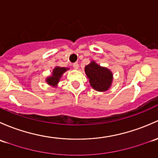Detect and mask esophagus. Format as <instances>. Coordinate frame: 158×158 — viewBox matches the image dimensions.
Returning a JSON list of instances; mask_svg holds the SVG:
<instances>
[{"instance_id": "34e87169", "label": "esophagus", "mask_w": 158, "mask_h": 158, "mask_svg": "<svg viewBox=\"0 0 158 158\" xmlns=\"http://www.w3.org/2000/svg\"><path fill=\"white\" fill-rule=\"evenodd\" d=\"M73 68H74V69H78V68H79L78 63H77V62L74 63V64H73Z\"/></svg>"}]
</instances>
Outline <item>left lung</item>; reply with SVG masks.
I'll use <instances>...</instances> for the list:
<instances>
[{"label":"left lung","instance_id":"obj_1","mask_svg":"<svg viewBox=\"0 0 158 158\" xmlns=\"http://www.w3.org/2000/svg\"><path fill=\"white\" fill-rule=\"evenodd\" d=\"M84 71L89 79L93 89L100 92H105L111 87L113 80L112 71L107 68L100 66L96 61L90 63L84 68Z\"/></svg>","mask_w":158,"mask_h":158}]
</instances>
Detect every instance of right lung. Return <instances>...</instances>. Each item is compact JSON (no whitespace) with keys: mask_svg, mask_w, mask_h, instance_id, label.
Returning <instances> with one entry per match:
<instances>
[{"mask_svg":"<svg viewBox=\"0 0 158 158\" xmlns=\"http://www.w3.org/2000/svg\"><path fill=\"white\" fill-rule=\"evenodd\" d=\"M69 70V68H64V67H59V66H56L54 69L52 70V74L48 77L45 78V81L48 85H50L52 87H57L58 84L59 83L60 79H61V76L63 75L65 71Z\"/></svg>","mask_w":158,"mask_h":158,"instance_id":"right-lung-1","label":"right lung"}]
</instances>
